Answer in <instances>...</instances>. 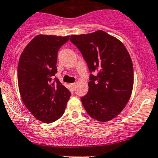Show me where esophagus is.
<instances>
[{"label":"esophagus","mask_w":158,"mask_h":158,"mask_svg":"<svg viewBox=\"0 0 158 158\" xmlns=\"http://www.w3.org/2000/svg\"><path fill=\"white\" fill-rule=\"evenodd\" d=\"M70 86H71L72 88H74V87L76 86V83H71L70 84Z\"/></svg>","instance_id":"esophagus-1"}]
</instances>
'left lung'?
Returning <instances> with one entry per match:
<instances>
[{
	"label": "left lung",
	"instance_id": "left-lung-1",
	"mask_svg": "<svg viewBox=\"0 0 158 158\" xmlns=\"http://www.w3.org/2000/svg\"><path fill=\"white\" fill-rule=\"evenodd\" d=\"M87 63L90 74L89 92L81 98L92 118L109 122L120 114L128 102L134 84L131 59L124 44L103 30L72 35Z\"/></svg>",
	"mask_w": 158,
	"mask_h": 158
}]
</instances>
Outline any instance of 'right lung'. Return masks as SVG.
Here are the masks:
<instances>
[{"label": "right lung", "mask_w": 158, "mask_h": 158, "mask_svg": "<svg viewBox=\"0 0 158 158\" xmlns=\"http://www.w3.org/2000/svg\"><path fill=\"white\" fill-rule=\"evenodd\" d=\"M69 39V36L37 35L26 46L19 60L20 96L31 114L44 123L55 122L63 115L71 95L58 79L52 81L57 73V52Z\"/></svg>", "instance_id": "1"}]
</instances>
